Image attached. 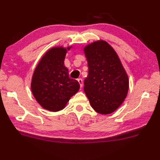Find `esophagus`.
<instances>
[{
    "label": "esophagus",
    "mask_w": 160,
    "mask_h": 160,
    "mask_svg": "<svg viewBox=\"0 0 160 160\" xmlns=\"http://www.w3.org/2000/svg\"><path fill=\"white\" fill-rule=\"evenodd\" d=\"M78 83L80 84V88H82V86H83V82H82V80L81 79V78H78Z\"/></svg>",
    "instance_id": "1"
}]
</instances>
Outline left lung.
<instances>
[{
  "mask_svg": "<svg viewBox=\"0 0 160 160\" xmlns=\"http://www.w3.org/2000/svg\"><path fill=\"white\" fill-rule=\"evenodd\" d=\"M84 52L89 67L84 90L91 106L100 114L113 113L127 96V71L116 52L105 40L88 44Z\"/></svg>",
  "mask_w": 160,
  "mask_h": 160,
  "instance_id": "8db88e82",
  "label": "left lung"
}]
</instances>
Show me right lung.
<instances>
[{
	"label": "right lung",
	"mask_w": 160,
	"mask_h": 160,
	"mask_svg": "<svg viewBox=\"0 0 160 160\" xmlns=\"http://www.w3.org/2000/svg\"><path fill=\"white\" fill-rule=\"evenodd\" d=\"M72 46L53 47L44 54L33 71L31 89L43 108L56 112L65 108L71 97L80 89L77 80L69 76L64 61Z\"/></svg>",
	"instance_id": "add662e5"
}]
</instances>
